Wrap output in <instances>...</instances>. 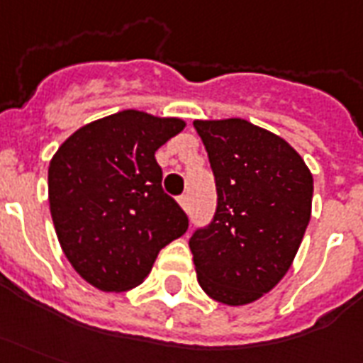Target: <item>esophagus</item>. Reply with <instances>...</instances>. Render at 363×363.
Returning <instances> with one entry per match:
<instances>
[{"label": "esophagus", "mask_w": 363, "mask_h": 363, "mask_svg": "<svg viewBox=\"0 0 363 363\" xmlns=\"http://www.w3.org/2000/svg\"><path fill=\"white\" fill-rule=\"evenodd\" d=\"M179 203H181V206H182V209H186V211H189V209H190V198H189V194H182L181 198H179Z\"/></svg>", "instance_id": "34e87169"}]
</instances>
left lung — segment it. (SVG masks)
<instances>
[{"instance_id": "8db88e82", "label": "left lung", "mask_w": 363, "mask_h": 363, "mask_svg": "<svg viewBox=\"0 0 363 363\" xmlns=\"http://www.w3.org/2000/svg\"><path fill=\"white\" fill-rule=\"evenodd\" d=\"M216 177L217 208L190 236L198 283L229 306L284 277L310 223L313 179L277 134L244 119L194 121Z\"/></svg>"}]
</instances>
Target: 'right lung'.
<instances>
[{
  "label": "right lung",
  "instance_id": "1",
  "mask_svg": "<svg viewBox=\"0 0 363 363\" xmlns=\"http://www.w3.org/2000/svg\"><path fill=\"white\" fill-rule=\"evenodd\" d=\"M182 128L181 119L127 109L79 128L53 155L48 190L59 244L99 291L140 284L160 250L189 229L155 161Z\"/></svg>",
  "mask_w": 363,
  "mask_h": 363
}]
</instances>
